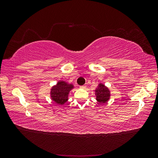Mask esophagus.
Instances as JSON below:
<instances>
[{"label": "esophagus", "instance_id": "34e87169", "mask_svg": "<svg viewBox=\"0 0 158 158\" xmlns=\"http://www.w3.org/2000/svg\"><path fill=\"white\" fill-rule=\"evenodd\" d=\"M85 86H84V85H82V86H80V89H85Z\"/></svg>", "mask_w": 158, "mask_h": 158}]
</instances>
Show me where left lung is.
<instances>
[{"label": "left lung", "mask_w": 158, "mask_h": 158, "mask_svg": "<svg viewBox=\"0 0 158 158\" xmlns=\"http://www.w3.org/2000/svg\"><path fill=\"white\" fill-rule=\"evenodd\" d=\"M95 94L96 95V100L101 104L106 103L111 96L109 88L102 83L98 84V88L95 90Z\"/></svg>", "instance_id": "8db88e82"}]
</instances>
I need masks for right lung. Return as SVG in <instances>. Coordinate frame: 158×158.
<instances>
[{"instance_id": "add662e5", "label": "right lung", "mask_w": 158, "mask_h": 158, "mask_svg": "<svg viewBox=\"0 0 158 158\" xmlns=\"http://www.w3.org/2000/svg\"><path fill=\"white\" fill-rule=\"evenodd\" d=\"M74 85L65 81L60 80L51 89V99L56 104L63 106L69 99V94Z\"/></svg>"}]
</instances>
